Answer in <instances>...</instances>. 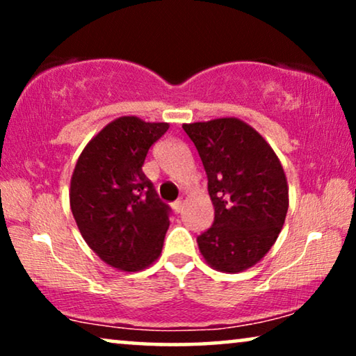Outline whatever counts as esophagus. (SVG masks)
I'll list each match as a JSON object with an SVG mask.
<instances>
[{
	"label": "esophagus",
	"mask_w": 356,
	"mask_h": 356,
	"mask_svg": "<svg viewBox=\"0 0 356 356\" xmlns=\"http://www.w3.org/2000/svg\"><path fill=\"white\" fill-rule=\"evenodd\" d=\"M172 207H173L175 212L179 213V212L183 211V207H184V201H183V199H178V201H175V202L172 204Z\"/></svg>",
	"instance_id": "34e87169"
}]
</instances>
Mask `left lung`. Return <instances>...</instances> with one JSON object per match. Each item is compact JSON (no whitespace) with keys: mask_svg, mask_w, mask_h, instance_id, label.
<instances>
[{"mask_svg":"<svg viewBox=\"0 0 356 356\" xmlns=\"http://www.w3.org/2000/svg\"><path fill=\"white\" fill-rule=\"evenodd\" d=\"M207 173L213 225L197 238L212 269L236 274L264 257L289 211V184L279 157L257 131L225 116L184 123Z\"/></svg>","mask_w":356,"mask_h":356,"instance_id":"left-lung-1","label":"left lung"}]
</instances>
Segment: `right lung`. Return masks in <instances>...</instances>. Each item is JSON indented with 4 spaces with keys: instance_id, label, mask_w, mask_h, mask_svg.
Returning <instances> with one entry per match:
<instances>
[{
    "instance_id": "right-lung-1",
    "label": "right lung",
    "mask_w": 356,
    "mask_h": 356,
    "mask_svg": "<svg viewBox=\"0 0 356 356\" xmlns=\"http://www.w3.org/2000/svg\"><path fill=\"white\" fill-rule=\"evenodd\" d=\"M168 123L120 116L92 138L71 177L70 204L82 238L105 264L143 270L162 254L168 206L143 172Z\"/></svg>"
}]
</instances>
